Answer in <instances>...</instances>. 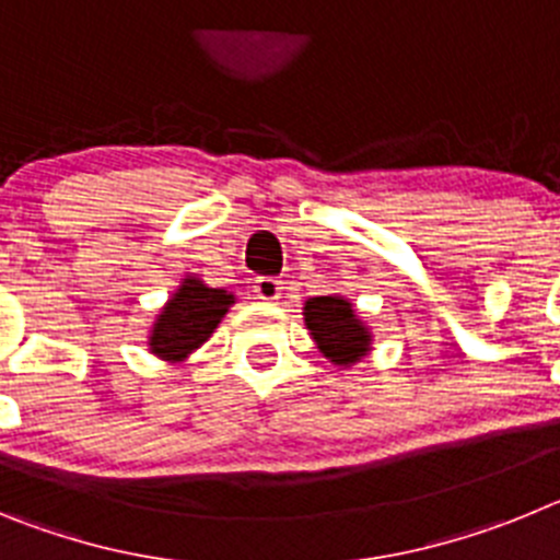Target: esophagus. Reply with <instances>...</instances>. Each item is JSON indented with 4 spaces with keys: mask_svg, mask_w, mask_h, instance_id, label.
<instances>
[{
    "mask_svg": "<svg viewBox=\"0 0 560 560\" xmlns=\"http://www.w3.org/2000/svg\"><path fill=\"white\" fill-rule=\"evenodd\" d=\"M280 291H283V280H277V277H257L255 280L257 300L275 303V300H280Z\"/></svg>",
    "mask_w": 560,
    "mask_h": 560,
    "instance_id": "obj_1",
    "label": "esophagus"
}]
</instances>
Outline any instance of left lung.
Returning <instances> with one entry per match:
<instances>
[{"label": "left lung", "mask_w": 560, "mask_h": 560, "mask_svg": "<svg viewBox=\"0 0 560 560\" xmlns=\"http://www.w3.org/2000/svg\"><path fill=\"white\" fill-rule=\"evenodd\" d=\"M305 325L319 350L336 364H353L370 345L368 328L355 319L353 308L341 296H314L305 303Z\"/></svg>", "instance_id": "8db88e82"}]
</instances>
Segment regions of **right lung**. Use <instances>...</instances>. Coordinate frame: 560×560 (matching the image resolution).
Returning a JSON list of instances; mask_svg holds the SVG:
<instances>
[{"instance_id": "obj_1", "label": "right lung", "mask_w": 560, "mask_h": 560, "mask_svg": "<svg viewBox=\"0 0 560 560\" xmlns=\"http://www.w3.org/2000/svg\"><path fill=\"white\" fill-rule=\"evenodd\" d=\"M230 303L232 294L221 289H207L201 280L190 277L165 305L160 323L153 325L151 350L162 359H185L190 350L207 341Z\"/></svg>"}]
</instances>
